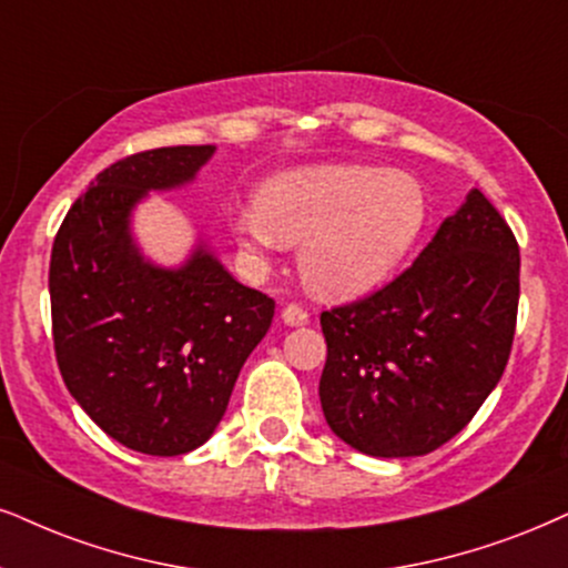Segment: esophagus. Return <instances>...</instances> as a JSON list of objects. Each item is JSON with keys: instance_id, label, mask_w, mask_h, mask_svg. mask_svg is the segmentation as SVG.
Returning <instances> with one entry per match:
<instances>
[{"instance_id": "34e87169", "label": "esophagus", "mask_w": 568, "mask_h": 568, "mask_svg": "<svg viewBox=\"0 0 568 568\" xmlns=\"http://www.w3.org/2000/svg\"><path fill=\"white\" fill-rule=\"evenodd\" d=\"M282 321L286 326H305L307 321H311V316H307V311L303 305H297V303H290V305H284V311H282Z\"/></svg>"}]
</instances>
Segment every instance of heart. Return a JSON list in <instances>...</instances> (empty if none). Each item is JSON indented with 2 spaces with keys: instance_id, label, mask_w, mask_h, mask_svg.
Wrapping results in <instances>:
<instances>
[{
  "instance_id": "obj_1",
  "label": "heart",
  "mask_w": 568,
  "mask_h": 568,
  "mask_svg": "<svg viewBox=\"0 0 568 568\" xmlns=\"http://www.w3.org/2000/svg\"><path fill=\"white\" fill-rule=\"evenodd\" d=\"M255 205L236 219L244 250L305 242V282L334 300L361 297L387 282L429 221L416 176L355 163L278 173L257 189Z\"/></svg>"
}]
</instances>
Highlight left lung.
<instances>
[{
	"label": "left lung",
	"mask_w": 568,
	"mask_h": 568,
	"mask_svg": "<svg viewBox=\"0 0 568 568\" xmlns=\"http://www.w3.org/2000/svg\"><path fill=\"white\" fill-rule=\"evenodd\" d=\"M519 242L474 189L403 273L321 313L326 424L376 458L426 455L498 387L519 313Z\"/></svg>",
	"instance_id": "8db88e82"
}]
</instances>
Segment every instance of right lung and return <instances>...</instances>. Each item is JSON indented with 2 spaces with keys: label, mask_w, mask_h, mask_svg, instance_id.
<instances>
[{
  "label": "right lung",
  "mask_w": 568,
  "mask_h": 568,
  "mask_svg": "<svg viewBox=\"0 0 568 568\" xmlns=\"http://www.w3.org/2000/svg\"><path fill=\"white\" fill-rule=\"evenodd\" d=\"M215 146H158L118 160L62 219L49 263L62 382L104 434L144 455H184L226 413L276 303L197 250L181 271L144 263L129 213L146 189L184 184Z\"/></svg>",
  "instance_id": "1"
}]
</instances>
